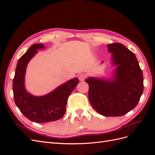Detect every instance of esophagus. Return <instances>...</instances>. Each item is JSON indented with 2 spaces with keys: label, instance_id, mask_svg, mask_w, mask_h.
I'll use <instances>...</instances> for the list:
<instances>
[{
  "label": "esophagus",
  "instance_id": "1",
  "mask_svg": "<svg viewBox=\"0 0 155 155\" xmlns=\"http://www.w3.org/2000/svg\"><path fill=\"white\" fill-rule=\"evenodd\" d=\"M79 81H84L85 79V78H86V75L85 74H79Z\"/></svg>",
  "mask_w": 155,
  "mask_h": 155
}]
</instances>
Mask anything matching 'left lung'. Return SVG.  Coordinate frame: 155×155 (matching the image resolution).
Masks as SVG:
<instances>
[{
    "label": "left lung",
    "instance_id": "obj_1",
    "mask_svg": "<svg viewBox=\"0 0 155 155\" xmlns=\"http://www.w3.org/2000/svg\"><path fill=\"white\" fill-rule=\"evenodd\" d=\"M115 68L109 77H89L88 99L104 116H121L137 105L143 91V78L137 57L122 44L107 46ZM101 63H104L102 61Z\"/></svg>",
    "mask_w": 155,
    "mask_h": 155
}]
</instances>
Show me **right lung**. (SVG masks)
I'll use <instances>...</instances> for the list:
<instances>
[{"instance_id":"1","label":"right lung","mask_w":155,"mask_h":155,"mask_svg":"<svg viewBox=\"0 0 155 155\" xmlns=\"http://www.w3.org/2000/svg\"><path fill=\"white\" fill-rule=\"evenodd\" d=\"M45 48L43 44L30 46L18 60L13 81V97L17 107L26 118L40 124L62 118L66 110L68 97L79 83V79L74 78L43 96L33 95L27 91L25 74L28 64L38 52V50Z\"/></svg>"}]
</instances>
